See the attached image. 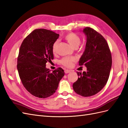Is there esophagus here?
<instances>
[{
  "instance_id": "34e87169",
  "label": "esophagus",
  "mask_w": 128,
  "mask_h": 128,
  "mask_svg": "<svg viewBox=\"0 0 128 128\" xmlns=\"http://www.w3.org/2000/svg\"><path fill=\"white\" fill-rule=\"evenodd\" d=\"M64 72H65V74H68V73L70 72V70H68V69H65V70H64Z\"/></svg>"
}]
</instances>
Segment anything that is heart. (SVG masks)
Wrapping results in <instances>:
<instances>
[{
  "label": "heart",
  "mask_w": 128,
  "mask_h": 128,
  "mask_svg": "<svg viewBox=\"0 0 128 128\" xmlns=\"http://www.w3.org/2000/svg\"><path fill=\"white\" fill-rule=\"evenodd\" d=\"M64 38L68 43L70 44L74 48H77L80 43V38L77 34L74 33L70 32L68 33L64 36ZM59 44L58 40L55 41L54 43L52 45V51L54 54L57 53V47ZM76 58L74 57H65L60 60L61 64L63 66L67 68H71L74 62H76Z\"/></svg>",
  "instance_id": "heart-1"
}]
</instances>
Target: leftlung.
<instances>
[{
    "instance_id": "left-lung-1",
    "label": "left lung",
    "mask_w": 128,
    "mask_h": 128,
    "mask_svg": "<svg viewBox=\"0 0 128 128\" xmlns=\"http://www.w3.org/2000/svg\"><path fill=\"white\" fill-rule=\"evenodd\" d=\"M86 50L79 65H86L87 71L77 72L78 78L73 84L75 92L83 97L94 95L103 89L109 79L112 57L109 45L102 35L93 28L86 27Z\"/></svg>"
}]
</instances>
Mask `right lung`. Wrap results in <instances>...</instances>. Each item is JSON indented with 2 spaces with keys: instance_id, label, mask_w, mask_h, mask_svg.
Instances as JSON below:
<instances>
[{
  "instance_id": "obj_1",
  "label": "right lung",
  "mask_w": 128,
  "mask_h": 128,
  "mask_svg": "<svg viewBox=\"0 0 128 128\" xmlns=\"http://www.w3.org/2000/svg\"><path fill=\"white\" fill-rule=\"evenodd\" d=\"M60 34L44 28L30 33L22 41L17 58V69L23 86L33 96L45 98L57 90L64 76L63 68L51 72L46 63L54 59L52 46Z\"/></svg>"
}]
</instances>
